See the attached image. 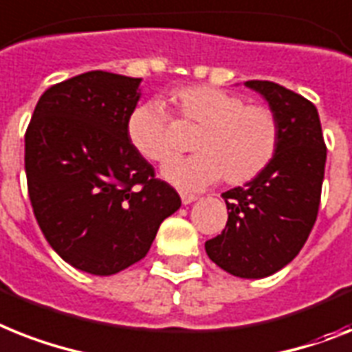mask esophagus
Wrapping results in <instances>:
<instances>
[{
    "label": "esophagus",
    "instance_id": "34e87169",
    "mask_svg": "<svg viewBox=\"0 0 352 352\" xmlns=\"http://www.w3.org/2000/svg\"><path fill=\"white\" fill-rule=\"evenodd\" d=\"M192 201H196V196H194V194L182 192V203H183V205H190Z\"/></svg>",
    "mask_w": 352,
    "mask_h": 352
}]
</instances>
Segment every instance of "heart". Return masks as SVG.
<instances>
[{
  "label": "heart",
  "mask_w": 352,
  "mask_h": 352,
  "mask_svg": "<svg viewBox=\"0 0 352 352\" xmlns=\"http://www.w3.org/2000/svg\"><path fill=\"white\" fill-rule=\"evenodd\" d=\"M173 102L179 120L199 129L192 142L197 155L173 160L162 169L174 187L199 190L221 178L243 185L272 164L280 131L270 107L245 104L239 95L207 84L176 89ZM126 131L131 145L151 162H167L178 151L169 113L158 100L136 106Z\"/></svg>",
  "instance_id": "heart-1"
}]
</instances>
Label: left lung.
Masks as SVG:
<instances>
[{
	"mask_svg": "<svg viewBox=\"0 0 352 352\" xmlns=\"http://www.w3.org/2000/svg\"><path fill=\"white\" fill-rule=\"evenodd\" d=\"M278 122L272 164L245 187L223 192L228 221L205 243L214 263L241 278L274 275L298 255L320 205L327 149L318 111L307 98L270 80H246Z\"/></svg>",
	"mask_w": 352,
	"mask_h": 352,
	"instance_id": "8db88e82",
	"label": "left lung"
}]
</instances>
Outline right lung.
Here are the masks:
<instances>
[{
  "label": "right lung",
  "instance_id": "1",
  "mask_svg": "<svg viewBox=\"0 0 352 352\" xmlns=\"http://www.w3.org/2000/svg\"><path fill=\"white\" fill-rule=\"evenodd\" d=\"M142 78L88 72L41 95L25 135L28 196L52 248L74 268L113 275L144 259L182 207L131 145Z\"/></svg>",
  "mask_w": 352,
  "mask_h": 352
}]
</instances>
